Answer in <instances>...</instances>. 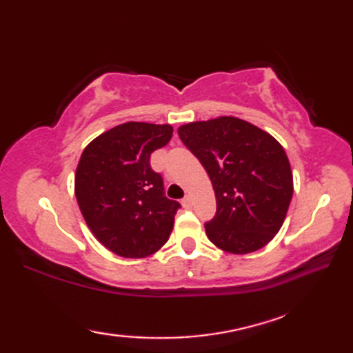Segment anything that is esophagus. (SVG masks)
<instances>
[{"instance_id": "34e87169", "label": "esophagus", "mask_w": 353, "mask_h": 353, "mask_svg": "<svg viewBox=\"0 0 353 353\" xmlns=\"http://www.w3.org/2000/svg\"><path fill=\"white\" fill-rule=\"evenodd\" d=\"M182 206H183V208H191V206H192V199H191V196H185V197H183Z\"/></svg>"}]
</instances>
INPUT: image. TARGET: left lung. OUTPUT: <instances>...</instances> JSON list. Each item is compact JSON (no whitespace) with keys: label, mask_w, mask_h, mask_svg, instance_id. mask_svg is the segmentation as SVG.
I'll return each instance as SVG.
<instances>
[{"label":"left lung","mask_w":353,"mask_h":353,"mask_svg":"<svg viewBox=\"0 0 353 353\" xmlns=\"http://www.w3.org/2000/svg\"><path fill=\"white\" fill-rule=\"evenodd\" d=\"M183 144L211 179L215 216L205 224L219 249L245 254L267 245L282 228L292 197V172L272 134L235 117L183 124Z\"/></svg>","instance_id":"obj_1"}]
</instances>
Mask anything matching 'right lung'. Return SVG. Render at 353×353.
<instances>
[{
  "instance_id": "right-lung-1",
  "label": "right lung",
  "mask_w": 353,
  "mask_h": 353,
  "mask_svg": "<svg viewBox=\"0 0 353 353\" xmlns=\"http://www.w3.org/2000/svg\"><path fill=\"white\" fill-rule=\"evenodd\" d=\"M172 137L170 124L129 121L89 142L76 170L81 215L99 241L123 258H145L168 241L181 203L163 194L150 154Z\"/></svg>"
}]
</instances>
